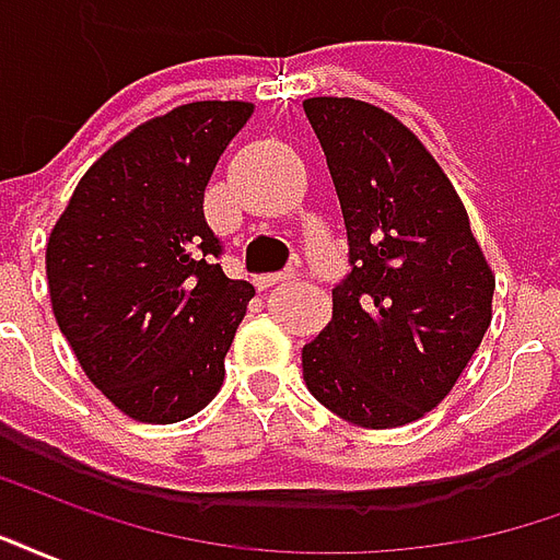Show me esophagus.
Returning a JSON list of instances; mask_svg holds the SVG:
<instances>
[{"mask_svg":"<svg viewBox=\"0 0 560 560\" xmlns=\"http://www.w3.org/2000/svg\"><path fill=\"white\" fill-rule=\"evenodd\" d=\"M291 279V272H267V276H257L255 284L257 291H267V288H272V284H281V281Z\"/></svg>","mask_w":560,"mask_h":560,"instance_id":"34e87169","label":"esophagus"}]
</instances>
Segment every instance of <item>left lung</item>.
<instances>
[{
	"label": "left lung",
	"instance_id": "left-lung-1",
	"mask_svg": "<svg viewBox=\"0 0 560 560\" xmlns=\"http://www.w3.org/2000/svg\"><path fill=\"white\" fill-rule=\"evenodd\" d=\"M303 110L327 155L351 245L332 320L303 348L320 405L363 429L438 408L492 324L494 272L422 140L384 107L317 95Z\"/></svg>",
	"mask_w": 560,
	"mask_h": 560
}]
</instances>
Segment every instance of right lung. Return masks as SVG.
I'll return each mask as SVG.
<instances>
[{
  "instance_id": "right-lung-1",
  "label": "right lung",
  "mask_w": 560,
  "mask_h": 560,
  "mask_svg": "<svg viewBox=\"0 0 560 560\" xmlns=\"http://www.w3.org/2000/svg\"><path fill=\"white\" fill-rule=\"evenodd\" d=\"M252 114V102H191L140 122L83 173L50 231L56 324L131 420H188L224 384L255 288L215 264L203 188Z\"/></svg>"
}]
</instances>
